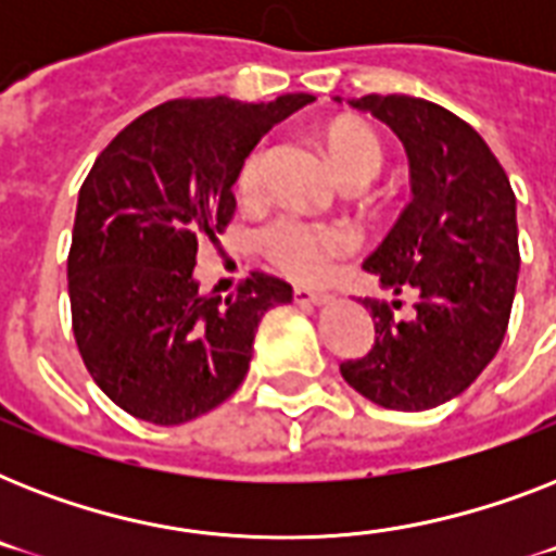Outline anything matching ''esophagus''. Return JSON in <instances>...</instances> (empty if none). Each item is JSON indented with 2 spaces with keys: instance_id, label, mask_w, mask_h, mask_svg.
<instances>
[{
  "instance_id": "34e87169",
  "label": "esophagus",
  "mask_w": 556,
  "mask_h": 556,
  "mask_svg": "<svg viewBox=\"0 0 556 556\" xmlns=\"http://www.w3.org/2000/svg\"><path fill=\"white\" fill-rule=\"evenodd\" d=\"M294 300L300 305H326V303H331L329 294H323V291H312V288H294Z\"/></svg>"
}]
</instances>
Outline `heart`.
Masks as SVG:
<instances>
[{"instance_id":"obj_1","label":"heart","mask_w":556,"mask_h":556,"mask_svg":"<svg viewBox=\"0 0 556 556\" xmlns=\"http://www.w3.org/2000/svg\"><path fill=\"white\" fill-rule=\"evenodd\" d=\"M326 147L340 178H375L383 161L378 138L361 124H338L326 132ZM265 155L256 150L239 169V192L256 195L262 190ZM262 248L282 274L296 282H320L331 274L334 262L355 248V236L346 227L314 225L305 218L282 216L262 230Z\"/></svg>"}]
</instances>
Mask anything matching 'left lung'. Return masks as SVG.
<instances>
[{
	"instance_id": "left-lung-1",
	"label": "left lung",
	"mask_w": 556,
	"mask_h": 556,
	"mask_svg": "<svg viewBox=\"0 0 556 556\" xmlns=\"http://www.w3.org/2000/svg\"><path fill=\"white\" fill-rule=\"evenodd\" d=\"M349 106L404 143L413 201L364 270L395 294L392 307L413 290L416 314L392 321L389 303L364 300L375 346L340 375L371 404L421 413L462 395L505 340L519 277L517 195L482 135L447 109L409 94H366Z\"/></svg>"
}]
</instances>
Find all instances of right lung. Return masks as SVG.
<instances>
[{"label":"right lung","instance_id":"right-lung-1","mask_svg":"<svg viewBox=\"0 0 556 556\" xmlns=\"http://www.w3.org/2000/svg\"><path fill=\"white\" fill-rule=\"evenodd\" d=\"M312 100H169L89 169L68 251L74 340L94 383L135 418L176 427L216 409L248 375L265 312L294 300L268 274L225 303L201 296L195 253L233 216V185L262 135Z\"/></svg>","mask_w":556,"mask_h":556}]
</instances>
